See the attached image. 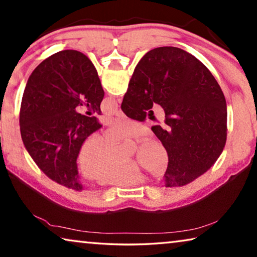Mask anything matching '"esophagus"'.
Here are the masks:
<instances>
[{"instance_id": "34e87169", "label": "esophagus", "mask_w": 257, "mask_h": 257, "mask_svg": "<svg viewBox=\"0 0 257 257\" xmlns=\"http://www.w3.org/2000/svg\"><path fill=\"white\" fill-rule=\"evenodd\" d=\"M115 116H118V118H123L124 116V114H123V112L121 111V110H118L115 112Z\"/></svg>"}]
</instances>
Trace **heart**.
Masks as SVG:
<instances>
[{
	"instance_id": "1",
	"label": "heart",
	"mask_w": 257,
	"mask_h": 257,
	"mask_svg": "<svg viewBox=\"0 0 257 257\" xmlns=\"http://www.w3.org/2000/svg\"><path fill=\"white\" fill-rule=\"evenodd\" d=\"M145 130L134 120L120 119L104 134V142L97 137L85 141L78 153V169L84 177L96 179L103 186H133L144 180L141 167L135 161L119 162L120 149L115 146L122 141H138ZM137 161L153 176L160 177L167 171L168 152L158 141L145 142L138 151Z\"/></svg>"
}]
</instances>
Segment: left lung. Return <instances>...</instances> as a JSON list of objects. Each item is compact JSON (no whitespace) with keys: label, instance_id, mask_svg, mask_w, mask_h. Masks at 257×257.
Masks as SVG:
<instances>
[{"label":"left lung","instance_id":"1","mask_svg":"<svg viewBox=\"0 0 257 257\" xmlns=\"http://www.w3.org/2000/svg\"><path fill=\"white\" fill-rule=\"evenodd\" d=\"M104 97L96 69L85 54L61 51L45 59L30 75L20 107L24 145L38 168L60 185L81 190L77 159L86 138L102 127ZM86 105L87 116L75 111Z\"/></svg>","mask_w":257,"mask_h":257}]
</instances>
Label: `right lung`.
<instances>
[{
    "label": "right lung",
    "mask_w": 257,
    "mask_h": 257,
    "mask_svg": "<svg viewBox=\"0 0 257 257\" xmlns=\"http://www.w3.org/2000/svg\"><path fill=\"white\" fill-rule=\"evenodd\" d=\"M159 104L164 124L152 129L168 152L165 187L184 186L206 172L227 141V103L210 70L181 49L151 50L135 68L121 110L144 120Z\"/></svg>",
    "instance_id": "right-lung-1"
}]
</instances>
